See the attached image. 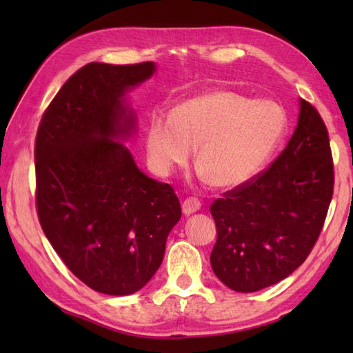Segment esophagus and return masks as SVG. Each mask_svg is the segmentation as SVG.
<instances>
[{
	"label": "esophagus",
	"instance_id": "34e87169",
	"mask_svg": "<svg viewBox=\"0 0 353 353\" xmlns=\"http://www.w3.org/2000/svg\"><path fill=\"white\" fill-rule=\"evenodd\" d=\"M199 208H201V201L198 198H193V196H191V198H187L182 202V212L187 214V216L191 213L198 212Z\"/></svg>",
	"mask_w": 353,
	"mask_h": 353
}]
</instances>
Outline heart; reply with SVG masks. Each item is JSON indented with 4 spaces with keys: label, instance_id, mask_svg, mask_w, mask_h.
<instances>
[{
    "label": "heart",
    "instance_id": "obj_1",
    "mask_svg": "<svg viewBox=\"0 0 353 353\" xmlns=\"http://www.w3.org/2000/svg\"><path fill=\"white\" fill-rule=\"evenodd\" d=\"M286 128L288 115L276 101L213 90L176 105L170 115L154 113L146 152L154 171L170 174L187 163L196 146V163L207 181L234 188L259 174Z\"/></svg>",
    "mask_w": 353,
    "mask_h": 353
}]
</instances>
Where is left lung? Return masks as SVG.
I'll use <instances>...</instances> for the list:
<instances>
[{"mask_svg":"<svg viewBox=\"0 0 353 353\" xmlns=\"http://www.w3.org/2000/svg\"><path fill=\"white\" fill-rule=\"evenodd\" d=\"M333 185L325 123L301 99L297 128L279 157L210 205L216 277L230 290L254 292L294 272L321 235Z\"/></svg>","mask_w":353,"mask_h":353,"instance_id":"1","label":"left lung"}]
</instances>
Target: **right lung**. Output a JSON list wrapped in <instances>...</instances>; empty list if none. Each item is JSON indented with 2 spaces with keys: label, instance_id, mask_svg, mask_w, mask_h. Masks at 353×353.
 I'll use <instances>...</instances> for the list:
<instances>
[{
  "label": "right lung",
  "instance_id": "obj_1",
  "mask_svg": "<svg viewBox=\"0 0 353 353\" xmlns=\"http://www.w3.org/2000/svg\"><path fill=\"white\" fill-rule=\"evenodd\" d=\"M154 71L152 62L83 65L46 107L35 135L41 229L68 270L103 294L143 288L182 216L171 185L143 174L117 141L135 123L124 93Z\"/></svg>",
  "mask_w": 353,
  "mask_h": 353
}]
</instances>
